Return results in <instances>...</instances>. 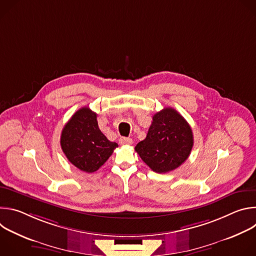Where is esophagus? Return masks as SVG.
<instances>
[{"instance_id": "34e87169", "label": "esophagus", "mask_w": 256, "mask_h": 256, "mask_svg": "<svg viewBox=\"0 0 256 256\" xmlns=\"http://www.w3.org/2000/svg\"><path fill=\"white\" fill-rule=\"evenodd\" d=\"M120 144H126V146H128V144H132V140L130 138H126V136H122L120 138Z\"/></svg>"}]
</instances>
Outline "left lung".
<instances>
[{
  "label": "left lung",
  "mask_w": 256,
  "mask_h": 256,
  "mask_svg": "<svg viewBox=\"0 0 256 256\" xmlns=\"http://www.w3.org/2000/svg\"><path fill=\"white\" fill-rule=\"evenodd\" d=\"M194 146L190 126L175 109L166 107L153 116L147 136L136 146L140 159L156 173L178 168Z\"/></svg>",
  "instance_id": "left-lung-1"
}]
</instances>
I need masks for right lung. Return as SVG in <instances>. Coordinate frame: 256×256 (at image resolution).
<instances>
[{
	"label": "right lung",
	"instance_id": "obj_1",
	"mask_svg": "<svg viewBox=\"0 0 256 256\" xmlns=\"http://www.w3.org/2000/svg\"><path fill=\"white\" fill-rule=\"evenodd\" d=\"M60 146L68 160L80 170H98L118 147L99 130L97 114L82 107L70 118L62 130Z\"/></svg>",
	"mask_w": 256,
	"mask_h": 256
}]
</instances>
